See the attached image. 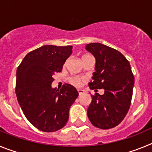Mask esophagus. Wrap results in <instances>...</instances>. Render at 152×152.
<instances>
[{"instance_id": "obj_1", "label": "esophagus", "mask_w": 152, "mask_h": 152, "mask_svg": "<svg viewBox=\"0 0 152 152\" xmlns=\"http://www.w3.org/2000/svg\"><path fill=\"white\" fill-rule=\"evenodd\" d=\"M77 92H78L79 95H81V94H84V90H82V89H77Z\"/></svg>"}]
</instances>
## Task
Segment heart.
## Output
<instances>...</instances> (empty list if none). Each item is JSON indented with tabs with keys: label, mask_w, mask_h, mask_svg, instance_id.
<instances>
[{
	"label": "heart",
	"mask_w": 152,
	"mask_h": 152,
	"mask_svg": "<svg viewBox=\"0 0 152 152\" xmlns=\"http://www.w3.org/2000/svg\"><path fill=\"white\" fill-rule=\"evenodd\" d=\"M88 56H90V55H84L82 57V58H84L85 57H88ZM84 80H85L84 77H80V76H77V75H73V76H71L68 78V80H69V82L71 84H72L75 86H77V87H80Z\"/></svg>",
	"instance_id": "obj_1"
}]
</instances>
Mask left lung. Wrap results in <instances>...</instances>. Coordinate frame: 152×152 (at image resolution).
<instances>
[{"label":"left lung","instance_id":"obj_1","mask_svg":"<svg viewBox=\"0 0 152 152\" xmlns=\"http://www.w3.org/2000/svg\"><path fill=\"white\" fill-rule=\"evenodd\" d=\"M86 49L96 58L90 88L95 92L104 90V94L91 95L88 116L96 128H113L123 121L131 105L135 79L131 66L121 52L103 44H88Z\"/></svg>","mask_w":152,"mask_h":152}]
</instances>
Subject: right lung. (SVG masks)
Wrapping results in <instances>:
<instances>
[{
  "label": "right lung",
  "instance_id": "1",
  "mask_svg": "<svg viewBox=\"0 0 152 152\" xmlns=\"http://www.w3.org/2000/svg\"><path fill=\"white\" fill-rule=\"evenodd\" d=\"M72 45H46L26 55L17 70L16 94L24 115L36 129L52 132L63 128L69 109L78 96L71 84L52 88L53 75L61 72L72 53Z\"/></svg>",
  "mask_w": 152,
  "mask_h": 152
}]
</instances>
